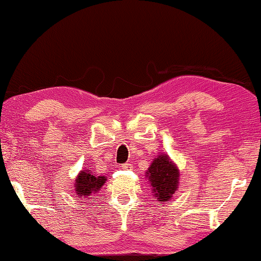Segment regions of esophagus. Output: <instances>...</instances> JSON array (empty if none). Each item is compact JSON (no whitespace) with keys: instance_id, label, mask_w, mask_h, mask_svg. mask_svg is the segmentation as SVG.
Instances as JSON below:
<instances>
[{"instance_id":"34e87169","label":"esophagus","mask_w":261,"mask_h":261,"mask_svg":"<svg viewBox=\"0 0 261 261\" xmlns=\"http://www.w3.org/2000/svg\"><path fill=\"white\" fill-rule=\"evenodd\" d=\"M120 167H121V169H123V170H131V169H133V164H130V163L123 164Z\"/></svg>"}]
</instances>
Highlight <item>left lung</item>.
<instances>
[{"instance_id":"8db88e82","label":"left lung","mask_w":261,"mask_h":261,"mask_svg":"<svg viewBox=\"0 0 261 261\" xmlns=\"http://www.w3.org/2000/svg\"><path fill=\"white\" fill-rule=\"evenodd\" d=\"M179 169L167 154H159L146 171V178L153 190L154 197L160 202H169L179 184Z\"/></svg>"}]
</instances>
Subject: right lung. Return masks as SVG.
<instances>
[{
	"label": "right lung",
	"instance_id": "obj_1",
	"mask_svg": "<svg viewBox=\"0 0 261 261\" xmlns=\"http://www.w3.org/2000/svg\"><path fill=\"white\" fill-rule=\"evenodd\" d=\"M107 182V177L97 176L91 172L89 169L82 170L75 177L74 188L77 197L83 200H89L90 196H94L97 191L101 190L102 186Z\"/></svg>",
	"mask_w": 261,
	"mask_h": 261
}]
</instances>
